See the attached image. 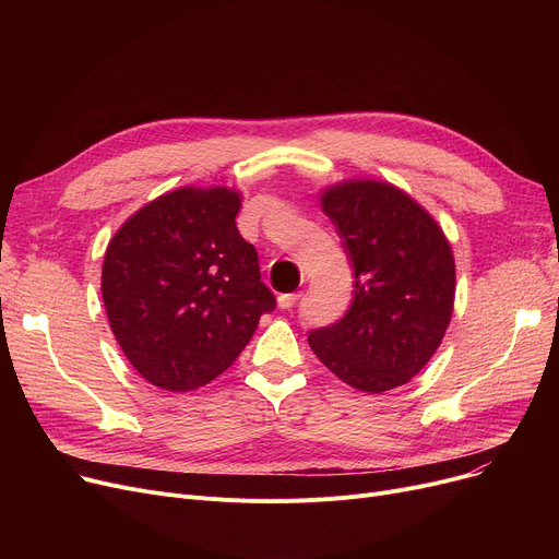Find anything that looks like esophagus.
<instances>
[{"label":"esophagus","mask_w":559,"mask_h":559,"mask_svg":"<svg viewBox=\"0 0 559 559\" xmlns=\"http://www.w3.org/2000/svg\"><path fill=\"white\" fill-rule=\"evenodd\" d=\"M299 299H301V292H292V295H281V297H278V308H281V310L295 308Z\"/></svg>","instance_id":"esophagus-1"}]
</instances>
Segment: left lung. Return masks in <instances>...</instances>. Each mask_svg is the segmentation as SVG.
Returning <instances> with one entry per match:
<instances>
[{"label":"left lung","mask_w":559,"mask_h":559,"mask_svg":"<svg viewBox=\"0 0 559 559\" xmlns=\"http://www.w3.org/2000/svg\"><path fill=\"white\" fill-rule=\"evenodd\" d=\"M354 267L356 289L337 324L308 335L346 385L383 394L432 358L449 329L455 260L444 230L392 183L354 179L321 192Z\"/></svg>","instance_id":"1"}]
</instances>
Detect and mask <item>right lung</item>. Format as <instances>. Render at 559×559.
Listing matches in <instances>:
<instances>
[{
	"mask_svg": "<svg viewBox=\"0 0 559 559\" xmlns=\"http://www.w3.org/2000/svg\"><path fill=\"white\" fill-rule=\"evenodd\" d=\"M228 188H179L131 215L108 242L102 297L135 371L167 392L211 383L276 308Z\"/></svg>",
	"mask_w": 559,
	"mask_h": 559,
	"instance_id": "1",
	"label": "right lung"
}]
</instances>
